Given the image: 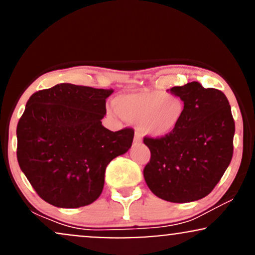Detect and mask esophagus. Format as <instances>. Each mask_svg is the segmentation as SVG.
Wrapping results in <instances>:
<instances>
[{
  "instance_id": "34e87169",
  "label": "esophagus",
  "mask_w": 255,
  "mask_h": 255,
  "mask_svg": "<svg viewBox=\"0 0 255 255\" xmlns=\"http://www.w3.org/2000/svg\"><path fill=\"white\" fill-rule=\"evenodd\" d=\"M133 142H134V143H140V142H142V138H140V136H139V133H138V132L134 133Z\"/></svg>"
}]
</instances>
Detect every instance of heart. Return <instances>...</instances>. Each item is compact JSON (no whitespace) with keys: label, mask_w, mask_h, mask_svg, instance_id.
<instances>
[{"label":"heart","mask_w":255,"mask_h":255,"mask_svg":"<svg viewBox=\"0 0 255 255\" xmlns=\"http://www.w3.org/2000/svg\"><path fill=\"white\" fill-rule=\"evenodd\" d=\"M117 112L128 122H137L140 134L166 137L184 121V100L175 93L143 91L115 99Z\"/></svg>","instance_id":"b5f03b06"}]
</instances>
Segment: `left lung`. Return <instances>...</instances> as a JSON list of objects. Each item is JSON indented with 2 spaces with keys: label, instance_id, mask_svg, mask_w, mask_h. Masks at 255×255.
<instances>
[{
  "label": "left lung",
  "instance_id": "obj_1",
  "mask_svg": "<svg viewBox=\"0 0 255 255\" xmlns=\"http://www.w3.org/2000/svg\"><path fill=\"white\" fill-rule=\"evenodd\" d=\"M170 92L184 100V121L168 136L143 138L151 154L143 175L158 198L194 202L208 196L228 168L235 123L228 99L218 89L194 81Z\"/></svg>",
  "mask_w": 255,
  "mask_h": 255
}]
</instances>
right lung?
<instances>
[{"instance_id":"right-lung-1","label":"right lung","mask_w":255,"mask_h":255,"mask_svg":"<svg viewBox=\"0 0 255 255\" xmlns=\"http://www.w3.org/2000/svg\"><path fill=\"white\" fill-rule=\"evenodd\" d=\"M112 92L59 83L27 101L16 128L17 162L49 204H92L103 192L107 164L130 149L132 128L113 132L101 124Z\"/></svg>"}]
</instances>
